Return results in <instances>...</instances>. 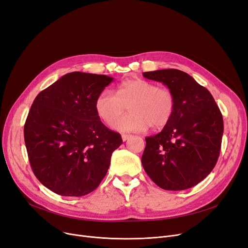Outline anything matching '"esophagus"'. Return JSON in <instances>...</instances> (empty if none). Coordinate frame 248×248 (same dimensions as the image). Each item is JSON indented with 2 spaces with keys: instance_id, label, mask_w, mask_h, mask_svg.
Returning <instances> with one entry per match:
<instances>
[{
  "instance_id": "obj_1",
  "label": "esophagus",
  "mask_w": 248,
  "mask_h": 248,
  "mask_svg": "<svg viewBox=\"0 0 248 248\" xmlns=\"http://www.w3.org/2000/svg\"><path fill=\"white\" fill-rule=\"evenodd\" d=\"M128 138H131V135H127V134H124V135H122V139H123V141H124V142H125L126 140H128Z\"/></svg>"
}]
</instances>
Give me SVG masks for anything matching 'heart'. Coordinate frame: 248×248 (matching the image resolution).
<instances>
[{
  "label": "heart",
  "instance_id": "1",
  "mask_svg": "<svg viewBox=\"0 0 248 248\" xmlns=\"http://www.w3.org/2000/svg\"><path fill=\"white\" fill-rule=\"evenodd\" d=\"M126 106L130 113L119 117ZM95 110L104 123L112 120L110 126L117 132L141 133L150 125L161 128L170 122L175 110V97L168 88L133 78L118 85L115 93L108 89L101 91L95 100Z\"/></svg>",
  "mask_w": 248,
  "mask_h": 248
}]
</instances>
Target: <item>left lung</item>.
Instances as JSON below:
<instances>
[{
  "label": "left lung",
  "mask_w": 248,
  "mask_h": 248,
  "mask_svg": "<svg viewBox=\"0 0 248 248\" xmlns=\"http://www.w3.org/2000/svg\"><path fill=\"white\" fill-rule=\"evenodd\" d=\"M164 84L175 97V110L159 134L146 138L142 164L166 190H184L206 178L217 163L223 117L212 94L188 74L165 69L143 73Z\"/></svg>",
  "instance_id": "8db88e82"
}]
</instances>
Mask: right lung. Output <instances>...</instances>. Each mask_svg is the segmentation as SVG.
I'll return each instance as SVG.
<instances>
[{"instance_id":"right-lung-1","label":"right lung","mask_w":248,"mask_h":248,"mask_svg":"<svg viewBox=\"0 0 248 248\" xmlns=\"http://www.w3.org/2000/svg\"><path fill=\"white\" fill-rule=\"evenodd\" d=\"M112 77L72 72L41 91L24 125L29 162L37 179L63 197L88 195L99 186L120 147L95 110L98 94Z\"/></svg>"}]
</instances>
